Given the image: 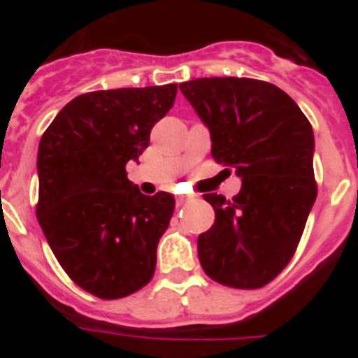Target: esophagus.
I'll list each match as a JSON object with an SVG mask.
<instances>
[{"label": "esophagus", "instance_id": "esophagus-1", "mask_svg": "<svg viewBox=\"0 0 358 358\" xmlns=\"http://www.w3.org/2000/svg\"><path fill=\"white\" fill-rule=\"evenodd\" d=\"M189 195H177L176 197V202H177V206H182V204H185V202H188L189 201Z\"/></svg>", "mask_w": 358, "mask_h": 358}]
</instances>
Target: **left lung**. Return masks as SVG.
Returning <instances> with one entry per match:
<instances>
[{"mask_svg": "<svg viewBox=\"0 0 358 358\" xmlns=\"http://www.w3.org/2000/svg\"><path fill=\"white\" fill-rule=\"evenodd\" d=\"M179 90L210 131L211 156L242 179L233 201L204 194L215 224L199 236V262L222 285L260 289L287 267L317 197L312 125L268 82L213 77Z\"/></svg>", "mask_w": 358, "mask_h": 358, "instance_id": "left-lung-1", "label": "left lung"}]
</instances>
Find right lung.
Wrapping results in <instances>:
<instances>
[{"label":"right lung","mask_w":358,"mask_h":358,"mask_svg":"<svg viewBox=\"0 0 358 358\" xmlns=\"http://www.w3.org/2000/svg\"><path fill=\"white\" fill-rule=\"evenodd\" d=\"M177 84L93 91L73 98L41 138L37 220L66 274L100 299L140 290L176 201L143 195L125 164L148 147Z\"/></svg>","instance_id":"1"}]
</instances>
